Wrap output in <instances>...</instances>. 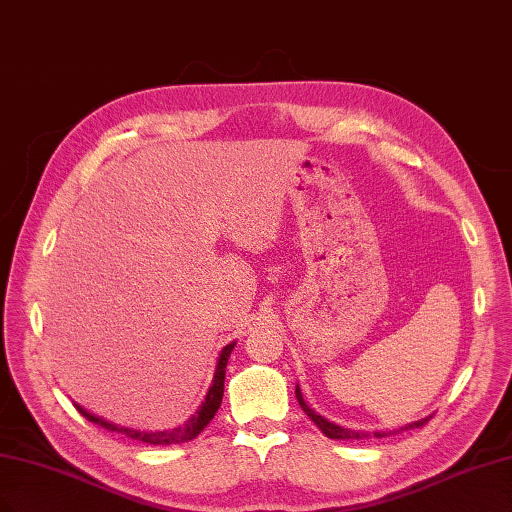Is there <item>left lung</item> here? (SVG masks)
Masks as SVG:
<instances>
[{
    "instance_id": "left-lung-1",
    "label": "left lung",
    "mask_w": 512,
    "mask_h": 512,
    "mask_svg": "<svg viewBox=\"0 0 512 512\" xmlns=\"http://www.w3.org/2000/svg\"><path fill=\"white\" fill-rule=\"evenodd\" d=\"M296 400H298V404H301V409L311 417L313 424H315L317 428H320L328 438H334V440H362V438H368V436H370L368 432H362V430H349V428H343V426L332 424V421H328V419H326V417H322V415H317L313 409H309L307 404H305V400H303V396H301V390H298V385H296ZM426 421H430V417L421 419V421H415V424L404 426V428H400V430H396V432L411 430V428H421V426H426ZM373 434H375V438H385V436L394 434V430H392V432H373Z\"/></svg>"
}]
</instances>
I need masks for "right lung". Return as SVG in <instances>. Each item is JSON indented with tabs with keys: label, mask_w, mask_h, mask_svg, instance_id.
Masks as SVG:
<instances>
[{
	"label": "right lung",
	"mask_w": 512,
	"mask_h": 512,
	"mask_svg": "<svg viewBox=\"0 0 512 512\" xmlns=\"http://www.w3.org/2000/svg\"><path fill=\"white\" fill-rule=\"evenodd\" d=\"M235 343L226 345L222 349L220 354V360H218V366H216V375H214V383H211L209 392L205 396V402L199 407V411L192 415L186 424L182 428H175V430H165V432H139V430H131V428H120V426H114L110 424V421H105L101 417H95L88 411H84L80 404H76V409L80 415H84L88 421H93V424L110 430V432H120L125 434L133 440H139V443H148V445H175V443H188V440H192L195 436L201 434V430L209 424L211 419H214L216 411L220 409V402H222V396H224V373H226V362H228V356H231Z\"/></svg>",
	"instance_id": "add662e5"
}]
</instances>
